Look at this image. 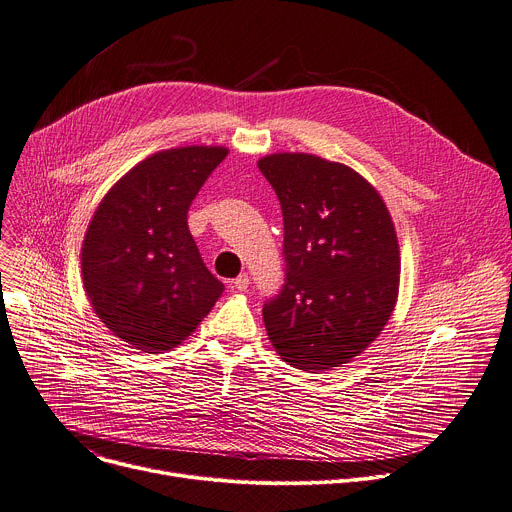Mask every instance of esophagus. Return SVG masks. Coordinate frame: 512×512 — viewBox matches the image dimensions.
Returning a JSON list of instances; mask_svg holds the SVG:
<instances>
[{
	"label": "esophagus",
	"instance_id": "34e87169",
	"mask_svg": "<svg viewBox=\"0 0 512 512\" xmlns=\"http://www.w3.org/2000/svg\"><path fill=\"white\" fill-rule=\"evenodd\" d=\"M232 288H237L239 292H245L249 288V275L241 273L235 282H232Z\"/></svg>",
	"mask_w": 512,
	"mask_h": 512
}]
</instances>
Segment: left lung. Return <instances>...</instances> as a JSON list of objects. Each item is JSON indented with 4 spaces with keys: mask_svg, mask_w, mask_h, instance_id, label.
I'll list each match as a JSON object with an SVG mask.
<instances>
[{
    "mask_svg": "<svg viewBox=\"0 0 512 512\" xmlns=\"http://www.w3.org/2000/svg\"><path fill=\"white\" fill-rule=\"evenodd\" d=\"M284 214L286 284L263 306L267 335L304 371L339 367L392 316L400 249L378 190L357 171L306 153L259 159Z\"/></svg>",
    "mask_w": 512,
    "mask_h": 512,
    "instance_id": "obj_1",
    "label": "left lung"
}]
</instances>
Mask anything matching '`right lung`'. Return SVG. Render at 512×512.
I'll list each match as a JSON object with an SVG mask.
<instances>
[{"instance_id": "1", "label": "right lung", "mask_w": 512, "mask_h": 512, "mask_svg": "<svg viewBox=\"0 0 512 512\" xmlns=\"http://www.w3.org/2000/svg\"><path fill=\"white\" fill-rule=\"evenodd\" d=\"M226 155L194 145L147 157L114 183L87 226L81 273L91 308L145 353L188 339L224 290L200 257L188 210Z\"/></svg>"}]
</instances>
